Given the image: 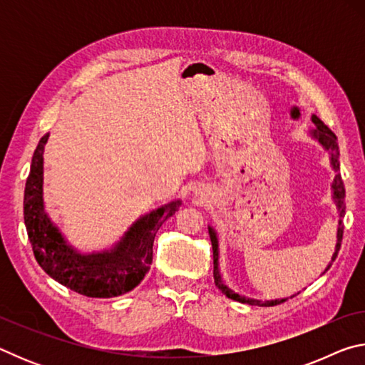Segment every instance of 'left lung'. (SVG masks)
<instances>
[{"label":"left lung","instance_id":"obj_1","mask_svg":"<svg viewBox=\"0 0 365 365\" xmlns=\"http://www.w3.org/2000/svg\"><path fill=\"white\" fill-rule=\"evenodd\" d=\"M312 122L316 128L311 132L314 138L319 140V143L322 145L325 150L330 151V156H331V168L333 170L336 172L335 175V180H333V200H335L336 206H338V211H339V220H338V233H336V246H335V252H333L331 256V262L335 261L336 256H338V251H339V246H341V240H343V230H344V225H343V217H344V211H346V206H344V185L341 180V175L338 174L339 170V148H338V140H336V135L333 133L329 127L325 125V123L319 119L317 115H312ZM209 237H211V243H212V255H214V283L215 287H217L222 293H224L227 298H230L233 301H238V302H243V304H251V306H277L280 304V302L287 301V299H274V301H259V299H252V298H245V296L238 294L232 292L230 288H228L224 280H222L220 277V272H219V242H217V235H215V230L212 227H209ZM331 262L327 265L325 272L330 269ZM324 272V274H325Z\"/></svg>","mask_w":365,"mask_h":365}]
</instances>
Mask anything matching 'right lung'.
Segmentation results:
<instances>
[{"label":"right lung","mask_w":365,"mask_h":365,"mask_svg":"<svg viewBox=\"0 0 365 365\" xmlns=\"http://www.w3.org/2000/svg\"><path fill=\"white\" fill-rule=\"evenodd\" d=\"M48 137L46 133L38 141L24 191V220L36 262L61 285L88 298H114L128 293L150 270L154 237L180 207V200L140 217L113 250L80 255L66 243L43 206V150Z\"/></svg>","instance_id":"add662e5"}]
</instances>
